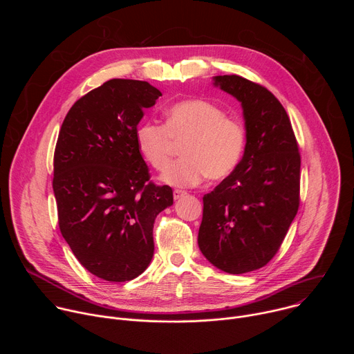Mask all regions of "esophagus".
<instances>
[{
  "instance_id": "obj_1",
  "label": "esophagus",
  "mask_w": 354,
  "mask_h": 354,
  "mask_svg": "<svg viewBox=\"0 0 354 354\" xmlns=\"http://www.w3.org/2000/svg\"><path fill=\"white\" fill-rule=\"evenodd\" d=\"M185 194H187L185 190H179V189H175V190H174V198H175V200L183 197Z\"/></svg>"
}]
</instances>
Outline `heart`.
I'll return each mask as SVG.
<instances>
[{"instance_id": "obj_1", "label": "heart", "mask_w": 354, "mask_h": 354, "mask_svg": "<svg viewBox=\"0 0 354 354\" xmlns=\"http://www.w3.org/2000/svg\"><path fill=\"white\" fill-rule=\"evenodd\" d=\"M142 158L157 171H164L183 142L182 160L162 175L172 186H196L207 176L224 179L238 167L246 145L243 123L227 116L224 109L206 99H185L165 111V124L145 120L136 130Z\"/></svg>"}]
</instances>
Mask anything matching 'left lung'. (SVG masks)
<instances>
[{
	"label": "left lung",
	"instance_id": "obj_1",
	"mask_svg": "<svg viewBox=\"0 0 354 354\" xmlns=\"http://www.w3.org/2000/svg\"><path fill=\"white\" fill-rule=\"evenodd\" d=\"M214 84L242 104L246 145L231 175L203 197L198 248L231 274L268 265L299 207L301 156L290 118L263 85L239 75Z\"/></svg>",
	"mask_w": 354,
	"mask_h": 354
}]
</instances>
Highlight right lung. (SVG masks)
<instances>
[{
    "label": "right lung",
    "mask_w": 354,
    "mask_h": 354,
    "mask_svg": "<svg viewBox=\"0 0 354 354\" xmlns=\"http://www.w3.org/2000/svg\"><path fill=\"white\" fill-rule=\"evenodd\" d=\"M161 91L115 78L81 96L68 111L55 149L53 190L59 227L78 262L108 281L140 276L154 255L157 216L174 205L136 141L142 109Z\"/></svg>",
    "instance_id": "obj_1"
}]
</instances>
